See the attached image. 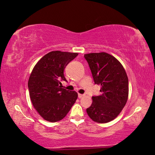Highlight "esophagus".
Masks as SVG:
<instances>
[{
  "mask_svg": "<svg viewBox=\"0 0 155 155\" xmlns=\"http://www.w3.org/2000/svg\"><path fill=\"white\" fill-rule=\"evenodd\" d=\"M84 96V94H78V98H82V97H83Z\"/></svg>",
  "mask_w": 155,
  "mask_h": 155,
  "instance_id": "esophagus-1",
  "label": "esophagus"
}]
</instances>
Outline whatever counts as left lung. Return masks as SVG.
<instances>
[{
  "instance_id": "1",
  "label": "left lung",
  "mask_w": 155,
  "mask_h": 155,
  "mask_svg": "<svg viewBox=\"0 0 155 155\" xmlns=\"http://www.w3.org/2000/svg\"><path fill=\"white\" fill-rule=\"evenodd\" d=\"M101 94L92 96V104L86 109L89 117L98 123L114 120L122 111L128 97V79L124 67L107 52L84 54Z\"/></svg>"
}]
</instances>
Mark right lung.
<instances>
[{
  "label": "right lung",
  "instance_id": "1",
  "mask_svg": "<svg viewBox=\"0 0 155 155\" xmlns=\"http://www.w3.org/2000/svg\"><path fill=\"white\" fill-rule=\"evenodd\" d=\"M76 52L52 51L44 55L33 68L28 81L34 108L46 121L58 122L68 114L78 98L75 91L61 87L66 81L64 70L78 55Z\"/></svg>",
  "mask_w": 155,
  "mask_h": 155
}]
</instances>
